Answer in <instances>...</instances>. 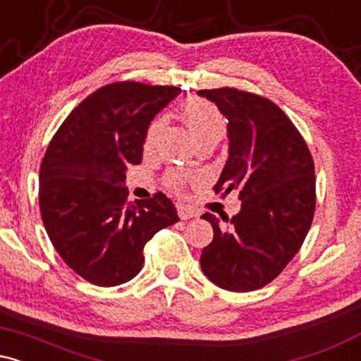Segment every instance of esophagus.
<instances>
[{"label":"esophagus","mask_w":361,"mask_h":361,"mask_svg":"<svg viewBox=\"0 0 361 361\" xmlns=\"http://www.w3.org/2000/svg\"><path fill=\"white\" fill-rule=\"evenodd\" d=\"M178 215H180L181 221H188V219L195 217L197 214H195V210L192 209V207L180 204V205H178Z\"/></svg>","instance_id":"obj_1"}]
</instances>
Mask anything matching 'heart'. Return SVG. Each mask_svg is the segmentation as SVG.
I'll list each match as a JSON object with an SVG mask.
<instances>
[{
    "instance_id": "1",
    "label": "heart",
    "mask_w": 361,
    "mask_h": 361,
    "mask_svg": "<svg viewBox=\"0 0 361 361\" xmlns=\"http://www.w3.org/2000/svg\"><path fill=\"white\" fill-rule=\"evenodd\" d=\"M181 118H183L185 126L190 128V132H192L198 144L209 142V140L219 142L227 127V120L222 115V111L210 102L202 100V98H190V100H186L181 105ZM163 123L164 120L161 117L154 118L149 123L146 135H144V149L146 151L154 149ZM190 176L180 171H169L166 175V185L171 186L176 192L183 190Z\"/></svg>"
}]
</instances>
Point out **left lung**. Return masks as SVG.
I'll return each mask as SVG.
<instances>
[{"mask_svg":"<svg viewBox=\"0 0 361 361\" xmlns=\"http://www.w3.org/2000/svg\"><path fill=\"white\" fill-rule=\"evenodd\" d=\"M226 115L229 159L215 193L238 192L241 212L202 219L214 239L200 256L217 287L251 292L268 285L300 250L316 210L314 161L304 137L279 105L235 88L200 90Z\"/></svg>","mask_w":361,"mask_h":361,"instance_id":"left-lung-1","label":"left lung"}]
</instances>
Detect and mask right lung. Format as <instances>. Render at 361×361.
<instances>
[{
	"label": "right lung",
	"instance_id": "1",
	"mask_svg": "<svg viewBox=\"0 0 361 361\" xmlns=\"http://www.w3.org/2000/svg\"><path fill=\"white\" fill-rule=\"evenodd\" d=\"M176 86L120 81L93 91L57 128L40 164L39 205L52 246L86 281L115 287L144 264V246L180 221L164 193L132 204L123 186L144 135Z\"/></svg>",
	"mask_w": 361,
	"mask_h": 361
}]
</instances>
